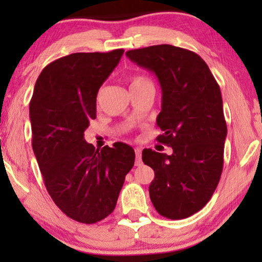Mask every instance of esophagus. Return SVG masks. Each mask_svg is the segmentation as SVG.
Masks as SVG:
<instances>
[{"label": "esophagus", "mask_w": 262, "mask_h": 262, "mask_svg": "<svg viewBox=\"0 0 262 262\" xmlns=\"http://www.w3.org/2000/svg\"><path fill=\"white\" fill-rule=\"evenodd\" d=\"M135 154H136V163L135 164L137 167L142 166V149L141 148H136Z\"/></svg>", "instance_id": "obj_1"}]
</instances>
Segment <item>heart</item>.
<instances>
[{"mask_svg":"<svg viewBox=\"0 0 262 262\" xmlns=\"http://www.w3.org/2000/svg\"><path fill=\"white\" fill-rule=\"evenodd\" d=\"M144 82H149V81L146 80L145 77H143V76H135L131 80V87H132V85H137V84L144 83Z\"/></svg>","mask_w":262,"mask_h":262,"instance_id":"heart-1","label":"heart"}]
</instances>
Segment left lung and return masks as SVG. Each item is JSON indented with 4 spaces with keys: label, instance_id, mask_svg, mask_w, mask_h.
<instances>
[{
    "label": "left lung",
    "instance_id": "8db88e82",
    "mask_svg": "<svg viewBox=\"0 0 262 262\" xmlns=\"http://www.w3.org/2000/svg\"><path fill=\"white\" fill-rule=\"evenodd\" d=\"M126 56L159 78V142L173 149L170 155L143 150V162L155 171L150 199L161 216L184 220L206 205L223 170L227 123L220 85L202 57L189 50L163 44L130 50Z\"/></svg>",
    "mask_w": 262,
    "mask_h": 262
}]
</instances>
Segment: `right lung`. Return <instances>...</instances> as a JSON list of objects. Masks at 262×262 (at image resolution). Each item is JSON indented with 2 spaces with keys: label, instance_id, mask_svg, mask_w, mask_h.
I'll use <instances>...</instances> for the list:
<instances>
[{
  "label": "right lung",
  "instance_id": "add662e5",
  "mask_svg": "<svg viewBox=\"0 0 262 262\" xmlns=\"http://www.w3.org/2000/svg\"><path fill=\"white\" fill-rule=\"evenodd\" d=\"M124 50L77 52L42 69L30 102L32 146L45 187L74 221L93 224L113 212L135 150L125 143L95 149L84 139L96 95Z\"/></svg>",
  "mask_w": 262,
  "mask_h": 262
}]
</instances>
